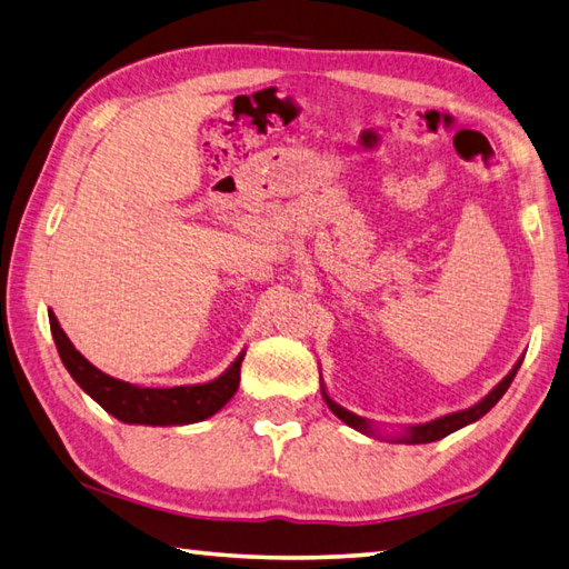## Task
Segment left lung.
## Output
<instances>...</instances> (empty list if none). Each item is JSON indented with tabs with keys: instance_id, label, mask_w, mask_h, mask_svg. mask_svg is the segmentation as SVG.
Wrapping results in <instances>:
<instances>
[{
	"instance_id": "obj_1",
	"label": "left lung",
	"mask_w": 569,
	"mask_h": 569,
	"mask_svg": "<svg viewBox=\"0 0 569 569\" xmlns=\"http://www.w3.org/2000/svg\"><path fill=\"white\" fill-rule=\"evenodd\" d=\"M520 363H523V356L518 358L516 366H513L511 370H508V376H506L501 382H498V386L489 392V396L481 398L479 402H473L471 408L442 415V417H437V420L422 422V425H408V427H402V430H398L396 435H382L380 427H378L373 420H366V417L341 408L339 402L331 400V396L327 392V386H323V380H321V396H323V400H327L329 410H331L336 417H339L341 422L353 427L356 432H361V435H366V437L390 439V442H396V445H427V442H437V439H442V437H447V435H451V432L461 430V427H467V425H471V422L481 420V417H483L486 412H489L498 400L503 398V392H506L508 386H511V382H513ZM319 373H321V370H319Z\"/></svg>"
}]
</instances>
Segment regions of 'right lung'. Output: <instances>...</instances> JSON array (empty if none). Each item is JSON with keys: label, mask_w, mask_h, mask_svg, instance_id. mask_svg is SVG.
I'll return each instance as SVG.
<instances>
[{"label": "right lung", "mask_w": 569, "mask_h": 569, "mask_svg": "<svg viewBox=\"0 0 569 569\" xmlns=\"http://www.w3.org/2000/svg\"><path fill=\"white\" fill-rule=\"evenodd\" d=\"M49 321L58 356H61L68 373L102 410L118 417L124 425L171 427L201 422L213 417L238 390L240 363L246 358V349L238 353L236 361L223 373L208 382L177 388H139L132 382L102 373L100 368L92 366L68 339L53 311H49Z\"/></svg>", "instance_id": "obj_1"}]
</instances>
